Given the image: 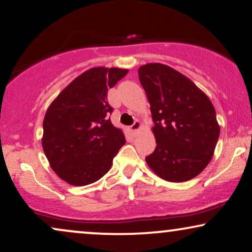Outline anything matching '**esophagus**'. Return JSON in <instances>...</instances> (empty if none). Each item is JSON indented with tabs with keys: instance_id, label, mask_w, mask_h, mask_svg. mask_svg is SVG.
Here are the masks:
<instances>
[{
	"instance_id": "esophagus-1",
	"label": "esophagus",
	"mask_w": 252,
	"mask_h": 252,
	"mask_svg": "<svg viewBox=\"0 0 252 252\" xmlns=\"http://www.w3.org/2000/svg\"><path fill=\"white\" fill-rule=\"evenodd\" d=\"M141 126H142V125H141V123L139 122V120H135L133 125L130 126V130H132L133 133H136L137 130H139V129L141 128Z\"/></svg>"
}]
</instances>
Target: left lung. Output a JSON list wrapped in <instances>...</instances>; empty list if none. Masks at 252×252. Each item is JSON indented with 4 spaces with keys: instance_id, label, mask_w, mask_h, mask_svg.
Instances as JSON below:
<instances>
[{
    "instance_id": "1",
    "label": "left lung",
    "mask_w": 252,
    "mask_h": 252,
    "mask_svg": "<svg viewBox=\"0 0 252 252\" xmlns=\"http://www.w3.org/2000/svg\"><path fill=\"white\" fill-rule=\"evenodd\" d=\"M139 78L153 115L156 149L146 161L158 177L184 182L212 159L220 126L215 106L190 79L167 65L149 63Z\"/></svg>"
}]
</instances>
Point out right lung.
<instances>
[{"label":"right lung","mask_w":252,"mask_h":252,"mask_svg":"<svg viewBox=\"0 0 252 252\" xmlns=\"http://www.w3.org/2000/svg\"><path fill=\"white\" fill-rule=\"evenodd\" d=\"M128 70L92 67L74 79L51 102L43 119L42 148L55 173L72 186L97 181L111 168L125 144L123 130L112 125L106 101Z\"/></svg>","instance_id":"right-lung-1"}]
</instances>
